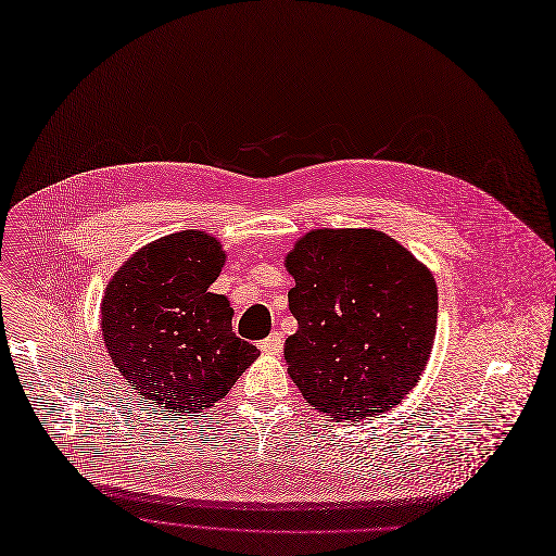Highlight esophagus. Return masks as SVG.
Instances as JSON below:
<instances>
[{"label":"esophagus","instance_id":"obj_1","mask_svg":"<svg viewBox=\"0 0 556 556\" xmlns=\"http://www.w3.org/2000/svg\"><path fill=\"white\" fill-rule=\"evenodd\" d=\"M260 350L266 352V355H277V352L283 350V337L279 332H273L270 337L260 341Z\"/></svg>","mask_w":556,"mask_h":556}]
</instances>
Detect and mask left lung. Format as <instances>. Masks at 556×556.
Returning a JSON list of instances; mask_svg holds the SVG:
<instances>
[{"mask_svg":"<svg viewBox=\"0 0 556 556\" xmlns=\"http://www.w3.org/2000/svg\"><path fill=\"white\" fill-rule=\"evenodd\" d=\"M286 268L299 330L283 355L304 399L332 421L399 406L417 386L437 332L428 268L370 228L313 230L296 241Z\"/></svg>","mask_w":556,"mask_h":556,"instance_id":"obj_1","label":"left lung"}]
</instances>
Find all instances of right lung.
Here are the masks:
<instances>
[{
	"label": "right lung",
	"mask_w": 556,
	"mask_h": 556,
	"mask_svg": "<svg viewBox=\"0 0 556 556\" xmlns=\"http://www.w3.org/2000/svg\"><path fill=\"white\" fill-rule=\"evenodd\" d=\"M224 260L215 237L184 230L141 248L106 288L109 355L164 413L190 417L211 408L260 355L232 332L228 299L208 292Z\"/></svg>",
	"instance_id": "right-lung-1"
}]
</instances>
